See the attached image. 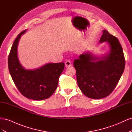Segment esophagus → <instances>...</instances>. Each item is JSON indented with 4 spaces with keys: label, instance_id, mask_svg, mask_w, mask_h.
I'll list each match as a JSON object with an SVG mask.
<instances>
[{
    "label": "esophagus",
    "instance_id": "34e87169",
    "mask_svg": "<svg viewBox=\"0 0 132 132\" xmlns=\"http://www.w3.org/2000/svg\"><path fill=\"white\" fill-rule=\"evenodd\" d=\"M65 65L66 67H69L71 65V63L69 60H67L65 62Z\"/></svg>",
    "mask_w": 132,
    "mask_h": 132
}]
</instances>
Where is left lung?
Instances as JSON below:
<instances>
[{"mask_svg":"<svg viewBox=\"0 0 132 132\" xmlns=\"http://www.w3.org/2000/svg\"><path fill=\"white\" fill-rule=\"evenodd\" d=\"M107 42L110 52L101 57L90 52L81 54L74 61L78 86L86 96L104 98L111 94L124 71L125 59L118 39L104 30L100 42Z\"/></svg>","mask_w":132,"mask_h":132,"instance_id":"left-lung-1","label":"left lung"}]
</instances>
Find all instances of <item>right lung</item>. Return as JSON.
I'll list each match as a JSON object with an SVG mask.
<instances>
[{
	"label": "right lung",
	"mask_w": 132,
	"mask_h": 132,
	"mask_svg": "<svg viewBox=\"0 0 132 132\" xmlns=\"http://www.w3.org/2000/svg\"><path fill=\"white\" fill-rule=\"evenodd\" d=\"M26 31L18 35L11 47L8 57L9 72L23 96L34 100H42L51 96L56 90L65 64L64 63H48L35 70L25 69L18 59V46L21 35Z\"/></svg>",
	"instance_id": "right-lung-1"
}]
</instances>
